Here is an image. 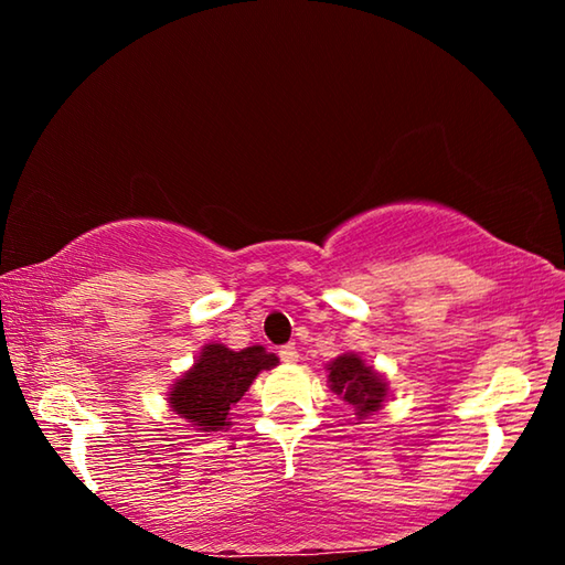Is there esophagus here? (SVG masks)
<instances>
[{
    "label": "esophagus",
    "instance_id": "obj_1",
    "mask_svg": "<svg viewBox=\"0 0 565 565\" xmlns=\"http://www.w3.org/2000/svg\"><path fill=\"white\" fill-rule=\"evenodd\" d=\"M279 356H281L284 363H296V361H299V349H296L294 343H286V347H281Z\"/></svg>",
    "mask_w": 565,
    "mask_h": 565
}]
</instances>
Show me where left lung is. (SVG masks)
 <instances>
[{
  "label": "left lung",
  "mask_w": 565,
  "mask_h": 565,
  "mask_svg": "<svg viewBox=\"0 0 565 565\" xmlns=\"http://www.w3.org/2000/svg\"><path fill=\"white\" fill-rule=\"evenodd\" d=\"M329 388L341 401L353 406L359 418H366L384 406L388 396V381L371 363L361 359V353L347 351L327 363Z\"/></svg>",
  "instance_id": "8db88e82"
}]
</instances>
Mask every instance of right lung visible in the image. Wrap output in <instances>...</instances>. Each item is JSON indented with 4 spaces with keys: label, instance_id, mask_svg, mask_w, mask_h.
<instances>
[{
    "label": "right lung",
    "instance_id": "add662e5",
    "mask_svg": "<svg viewBox=\"0 0 565 565\" xmlns=\"http://www.w3.org/2000/svg\"><path fill=\"white\" fill-rule=\"evenodd\" d=\"M279 366V356L264 347L234 351L224 343H206L194 366L171 384L169 408L199 434H214L232 426L228 411L242 398L262 371Z\"/></svg>",
    "mask_w": 565,
    "mask_h": 565
}]
</instances>
